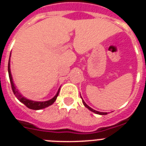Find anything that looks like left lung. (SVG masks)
<instances>
[{
  "mask_svg": "<svg viewBox=\"0 0 146 146\" xmlns=\"http://www.w3.org/2000/svg\"><path fill=\"white\" fill-rule=\"evenodd\" d=\"M82 103H83V104H84V105H85V107H86V108H87L88 109L90 110L91 111L94 112V113H96V114H99V115H107V114H108V113H102V112H98V111H96V110H95L92 109V108H90V107H89L88 105V104H86V102H85L83 101V100H82Z\"/></svg>",
  "mask_w": 146,
  "mask_h": 146,
  "instance_id": "1",
  "label": "left lung"
}]
</instances>
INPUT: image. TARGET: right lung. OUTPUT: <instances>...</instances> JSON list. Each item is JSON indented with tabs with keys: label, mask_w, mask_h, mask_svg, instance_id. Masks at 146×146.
<instances>
[{
	"label": "right lung",
	"mask_w": 146,
	"mask_h": 146,
	"mask_svg": "<svg viewBox=\"0 0 146 146\" xmlns=\"http://www.w3.org/2000/svg\"><path fill=\"white\" fill-rule=\"evenodd\" d=\"M9 61V64H8V72H9V80L10 82H11V89H12L13 93L15 95L17 98L22 103L25 104V106L27 108H28L29 109L31 110H40V109H43V108H47L48 106L51 105V104H53L55 102V101L57 99L58 96L59 94V91H60V89L58 91L57 94L52 98V99H50L49 101L47 102H34V101H31V100H28V99H25L23 96H22V95H20V94L18 92V91L15 88V85L13 83L12 81V77H11V72H10V64Z\"/></svg>",
	"instance_id": "1"
}]
</instances>
